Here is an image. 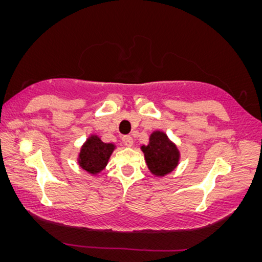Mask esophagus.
<instances>
[{
	"label": "esophagus",
	"mask_w": 262,
	"mask_h": 262,
	"mask_svg": "<svg viewBox=\"0 0 262 262\" xmlns=\"http://www.w3.org/2000/svg\"><path fill=\"white\" fill-rule=\"evenodd\" d=\"M134 138L131 136H124L123 137V143L125 144V146H132L134 145Z\"/></svg>",
	"instance_id": "esophagus-1"
}]
</instances>
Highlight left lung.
Masks as SVG:
<instances>
[{
	"label": "left lung",
	"mask_w": 262,
	"mask_h": 262,
	"mask_svg": "<svg viewBox=\"0 0 262 262\" xmlns=\"http://www.w3.org/2000/svg\"><path fill=\"white\" fill-rule=\"evenodd\" d=\"M145 163L154 177H166L177 169L180 162V151L177 144L170 141L166 132L155 130L149 137V143L142 145Z\"/></svg>",
	"instance_id": "1"
}]
</instances>
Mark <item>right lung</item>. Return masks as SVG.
Wrapping results in <instances>:
<instances>
[{"label": "right lung", "instance_id": "1", "mask_svg": "<svg viewBox=\"0 0 262 262\" xmlns=\"http://www.w3.org/2000/svg\"><path fill=\"white\" fill-rule=\"evenodd\" d=\"M116 148L113 143L102 142L98 135H91L82 144L78 152V166L92 175L101 173Z\"/></svg>", "mask_w": 262, "mask_h": 262}]
</instances>
